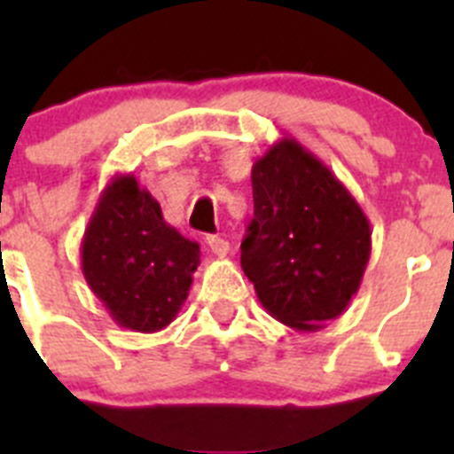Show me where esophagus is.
Instances as JSON below:
<instances>
[{
  "instance_id": "obj_1",
  "label": "esophagus",
  "mask_w": 454,
  "mask_h": 454,
  "mask_svg": "<svg viewBox=\"0 0 454 454\" xmlns=\"http://www.w3.org/2000/svg\"><path fill=\"white\" fill-rule=\"evenodd\" d=\"M207 243H208V250L214 252L215 256H224L230 252V240L220 239V236H207Z\"/></svg>"
}]
</instances>
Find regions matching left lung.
<instances>
[{
    "mask_svg": "<svg viewBox=\"0 0 454 454\" xmlns=\"http://www.w3.org/2000/svg\"><path fill=\"white\" fill-rule=\"evenodd\" d=\"M254 218L240 266L268 314L316 332L362 286L371 223L334 172L295 138L277 140L252 166Z\"/></svg>",
    "mask_w": 454,
    "mask_h": 454,
    "instance_id": "left-lung-1",
    "label": "left lung"
}]
</instances>
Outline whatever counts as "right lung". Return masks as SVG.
Returning a JSON list of instances; mask_svg holds the SVG:
<instances>
[{"label":"right lung","mask_w":454,"mask_h":454,"mask_svg":"<svg viewBox=\"0 0 454 454\" xmlns=\"http://www.w3.org/2000/svg\"><path fill=\"white\" fill-rule=\"evenodd\" d=\"M200 246L163 220L134 175H115L82 239V272L111 318L127 330L159 332L186 302Z\"/></svg>","instance_id":"add662e5"}]
</instances>
